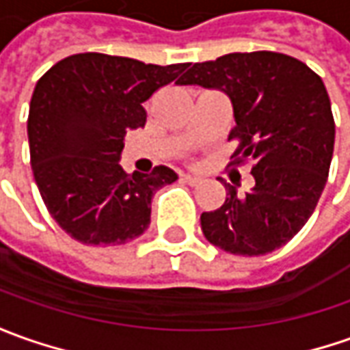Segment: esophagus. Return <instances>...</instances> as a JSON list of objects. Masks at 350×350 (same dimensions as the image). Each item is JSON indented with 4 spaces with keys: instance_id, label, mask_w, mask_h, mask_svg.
<instances>
[{
    "instance_id": "obj_1",
    "label": "esophagus",
    "mask_w": 350,
    "mask_h": 350,
    "mask_svg": "<svg viewBox=\"0 0 350 350\" xmlns=\"http://www.w3.org/2000/svg\"><path fill=\"white\" fill-rule=\"evenodd\" d=\"M182 180H184L185 184H189V185H197L203 182V178H201V176H195V174H182Z\"/></svg>"
}]
</instances>
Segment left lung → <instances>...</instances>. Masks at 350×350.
I'll use <instances>...</instances> for the list:
<instances>
[{
	"mask_svg": "<svg viewBox=\"0 0 350 350\" xmlns=\"http://www.w3.org/2000/svg\"><path fill=\"white\" fill-rule=\"evenodd\" d=\"M178 84L216 88L230 97L234 165L253 163L251 191L237 193L220 178L226 201L201 215L205 237L232 255L280 249L306 224L327 182L335 122L322 78L295 57L253 51L195 63Z\"/></svg>",
	"mask_w": 350,
	"mask_h": 350,
	"instance_id": "obj_1",
	"label": "left lung"
}]
</instances>
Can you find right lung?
<instances>
[{"label":"right lung","instance_id":"add662e5","mask_svg":"<svg viewBox=\"0 0 350 350\" xmlns=\"http://www.w3.org/2000/svg\"><path fill=\"white\" fill-rule=\"evenodd\" d=\"M185 66L78 53L38 80L28 113L30 165L49 215L76 241L122 245L147 230L153 195L178 174L168 166L126 174L118 161L126 132L145 126V101Z\"/></svg>","mask_w":350,"mask_h":350}]
</instances>
